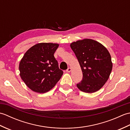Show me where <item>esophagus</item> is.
<instances>
[{"instance_id":"1","label":"esophagus","mask_w":130,"mask_h":130,"mask_svg":"<svg viewBox=\"0 0 130 130\" xmlns=\"http://www.w3.org/2000/svg\"><path fill=\"white\" fill-rule=\"evenodd\" d=\"M71 71V68H68V69H67V72H70V71Z\"/></svg>"}]
</instances>
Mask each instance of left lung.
I'll list each match as a JSON object with an SVG mask.
<instances>
[{
  "label": "left lung",
  "mask_w": 130,
  "mask_h": 130,
  "mask_svg": "<svg viewBox=\"0 0 130 130\" xmlns=\"http://www.w3.org/2000/svg\"><path fill=\"white\" fill-rule=\"evenodd\" d=\"M70 47L78 59L83 72L78 89L88 93L95 92L108 79L112 69L109 52L101 43L91 39L74 42Z\"/></svg>",
  "instance_id": "left-lung-1"
}]
</instances>
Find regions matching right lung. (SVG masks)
<instances>
[{"instance_id": "obj_1", "label": "right lung", "mask_w": 130, "mask_h": 130, "mask_svg": "<svg viewBox=\"0 0 130 130\" xmlns=\"http://www.w3.org/2000/svg\"><path fill=\"white\" fill-rule=\"evenodd\" d=\"M59 44L40 43L31 47L24 55L19 65L20 76L29 89L35 92H48L63 74L54 53Z\"/></svg>"}]
</instances>
